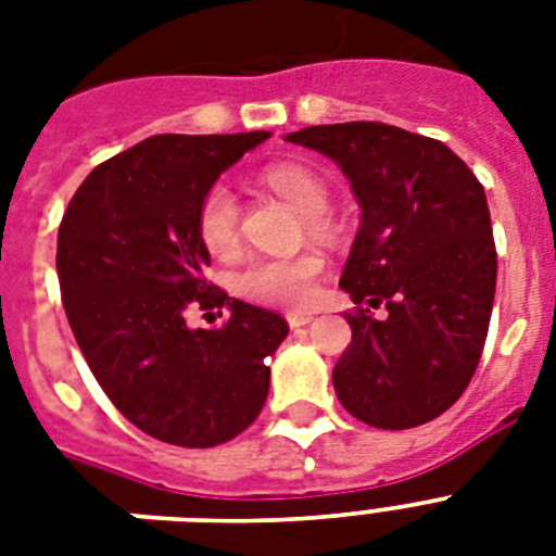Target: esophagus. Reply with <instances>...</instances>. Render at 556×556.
I'll return each instance as SVG.
<instances>
[{"label":"esophagus","instance_id":"obj_1","mask_svg":"<svg viewBox=\"0 0 556 556\" xmlns=\"http://www.w3.org/2000/svg\"><path fill=\"white\" fill-rule=\"evenodd\" d=\"M308 323H312V317H308V314H288V326H291V331L305 329Z\"/></svg>","mask_w":556,"mask_h":556}]
</instances>
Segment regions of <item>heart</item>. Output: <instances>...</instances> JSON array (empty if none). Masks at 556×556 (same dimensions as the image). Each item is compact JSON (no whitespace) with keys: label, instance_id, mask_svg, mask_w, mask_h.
I'll list each match as a JSON object with an SVG mask.
<instances>
[{"label":"heart","instance_id":"obj_1","mask_svg":"<svg viewBox=\"0 0 556 556\" xmlns=\"http://www.w3.org/2000/svg\"><path fill=\"white\" fill-rule=\"evenodd\" d=\"M270 190L291 201L303 216L312 218L314 230H323V213L329 207V190L312 169L300 164H274L262 173ZM201 242L216 256H230L239 244V199L227 185H213L199 207ZM323 262L314 253L300 256H256L236 274V291L253 303L308 305L320 277Z\"/></svg>","mask_w":556,"mask_h":556}]
</instances>
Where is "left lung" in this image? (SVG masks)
I'll return each mask as SVG.
<instances>
[{
  "instance_id": "left-lung-1",
  "label": "left lung",
  "mask_w": 556,
  "mask_h": 556,
  "mask_svg": "<svg viewBox=\"0 0 556 556\" xmlns=\"http://www.w3.org/2000/svg\"><path fill=\"white\" fill-rule=\"evenodd\" d=\"M349 178L361 227L340 288L352 343L334 392L378 430H409L456 404L482 357L496 294L484 187L456 152L389 124L308 126L286 135ZM383 304L388 314L371 318Z\"/></svg>"
}]
</instances>
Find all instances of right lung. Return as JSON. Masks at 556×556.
Listing matches in <instances>:
<instances>
[{"mask_svg":"<svg viewBox=\"0 0 556 556\" xmlns=\"http://www.w3.org/2000/svg\"><path fill=\"white\" fill-rule=\"evenodd\" d=\"M265 138L152 135L91 169L56 233L65 317L91 375L138 430L176 447H216L256 421L288 334L279 314L204 279L199 233L210 187ZM192 304L230 307L231 320L190 330Z\"/></svg>","mask_w":556,"mask_h":556,"instance_id":"right-lung-1","label":"right lung"}]
</instances>
